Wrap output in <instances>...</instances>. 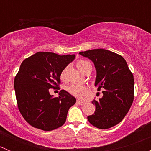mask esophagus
<instances>
[{"label":"esophagus","mask_w":151,"mask_h":151,"mask_svg":"<svg viewBox=\"0 0 151 151\" xmlns=\"http://www.w3.org/2000/svg\"><path fill=\"white\" fill-rule=\"evenodd\" d=\"M77 103L78 104H80V105H83L85 104V102L84 101H80V100H77Z\"/></svg>","instance_id":"obj_1"}]
</instances>
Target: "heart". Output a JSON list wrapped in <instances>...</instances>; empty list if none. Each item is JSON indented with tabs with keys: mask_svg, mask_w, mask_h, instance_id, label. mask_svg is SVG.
I'll use <instances>...</instances> for the list:
<instances>
[{
	"mask_svg": "<svg viewBox=\"0 0 151 151\" xmlns=\"http://www.w3.org/2000/svg\"><path fill=\"white\" fill-rule=\"evenodd\" d=\"M76 66L77 68L80 70L81 72L85 74L88 72V71L92 69V66H91V63L85 60H79L76 62ZM66 68L61 71L60 74V78L62 80L65 78V74H66ZM67 91L71 94L74 96L77 97V98H83L85 96L87 93H88V88L84 85H71L66 88Z\"/></svg>",
	"mask_w": 151,
	"mask_h": 151,
	"instance_id": "1",
	"label": "heart"
}]
</instances>
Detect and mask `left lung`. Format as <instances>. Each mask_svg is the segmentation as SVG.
I'll return each instance as SVG.
<instances>
[{
	"mask_svg": "<svg viewBox=\"0 0 151 151\" xmlns=\"http://www.w3.org/2000/svg\"><path fill=\"white\" fill-rule=\"evenodd\" d=\"M93 62L97 71L95 86L103 90L93 115L88 116L91 124L106 129L118 124L129 112L134 96V80L127 63L121 55L104 49L80 52Z\"/></svg>",
	"mask_w": 151,
	"mask_h": 151,
	"instance_id": "left-lung-1",
	"label": "left lung"
}]
</instances>
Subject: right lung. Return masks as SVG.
<instances>
[{
  "label": "right lung",
  "instance_id": "add662e5",
  "mask_svg": "<svg viewBox=\"0 0 151 151\" xmlns=\"http://www.w3.org/2000/svg\"><path fill=\"white\" fill-rule=\"evenodd\" d=\"M74 58V55L40 52L21 63L14 82L17 102L21 115L33 127L52 131L66 122L76 99L64 90L52 98L49 91L59 88L61 71Z\"/></svg>",
  "mask_w": 151,
  "mask_h": 151
}]
</instances>
